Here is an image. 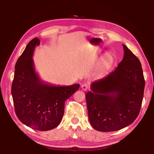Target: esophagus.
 <instances>
[{
  "mask_svg": "<svg viewBox=\"0 0 154 154\" xmlns=\"http://www.w3.org/2000/svg\"><path fill=\"white\" fill-rule=\"evenodd\" d=\"M88 87H88V85L87 84H85H85H82L81 86V88L83 91H87L88 88Z\"/></svg>",
  "mask_w": 154,
  "mask_h": 154,
  "instance_id": "1",
  "label": "esophagus"
}]
</instances>
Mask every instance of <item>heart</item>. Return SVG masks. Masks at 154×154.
<instances>
[{
    "label": "heart",
    "mask_w": 154,
    "mask_h": 154,
    "mask_svg": "<svg viewBox=\"0 0 154 154\" xmlns=\"http://www.w3.org/2000/svg\"><path fill=\"white\" fill-rule=\"evenodd\" d=\"M114 56L112 53H106L101 57L96 70V75L97 78H104L108 74L109 70L114 63Z\"/></svg>",
    "instance_id": "b5f03b06"
}]
</instances>
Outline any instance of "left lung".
Returning a JSON list of instances; mask_svg holds the SVG:
<instances>
[{"mask_svg": "<svg viewBox=\"0 0 154 154\" xmlns=\"http://www.w3.org/2000/svg\"><path fill=\"white\" fill-rule=\"evenodd\" d=\"M124 57L108 76L95 81L85 97L88 119L100 132H113L132 124L141 109L145 82L141 63L127 46Z\"/></svg>", "mask_w": 154, "mask_h": 154, "instance_id": "8db88e82", "label": "left lung"}]
</instances>
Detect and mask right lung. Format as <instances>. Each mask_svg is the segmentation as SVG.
I'll use <instances>...</instances> for the list:
<instances>
[{"label":"right lung","instance_id":"1","mask_svg":"<svg viewBox=\"0 0 154 154\" xmlns=\"http://www.w3.org/2000/svg\"><path fill=\"white\" fill-rule=\"evenodd\" d=\"M40 42L38 38L31 40L17 61L11 94L18 119L32 129L47 131L60 124L65 102L80 85L56 86L41 80L32 60L35 48Z\"/></svg>","mask_w":154,"mask_h":154}]
</instances>
